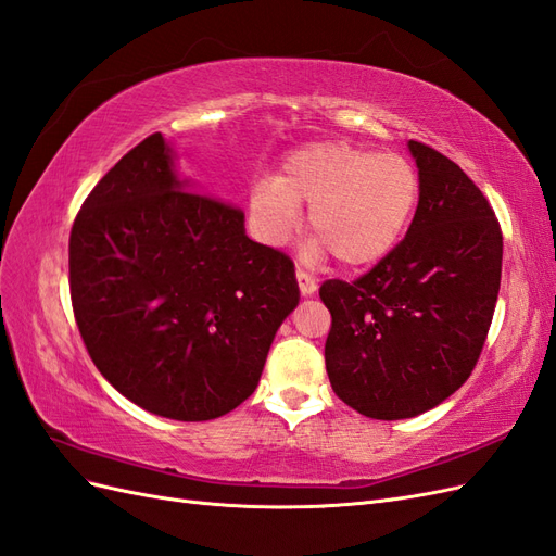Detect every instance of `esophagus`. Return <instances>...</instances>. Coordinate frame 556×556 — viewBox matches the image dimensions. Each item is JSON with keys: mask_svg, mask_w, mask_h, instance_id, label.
<instances>
[{"mask_svg": "<svg viewBox=\"0 0 556 556\" xmlns=\"http://www.w3.org/2000/svg\"><path fill=\"white\" fill-rule=\"evenodd\" d=\"M296 282H299V292L304 296H311L317 290V280L304 271V268H296Z\"/></svg>", "mask_w": 556, "mask_h": 556, "instance_id": "esophagus-1", "label": "esophagus"}]
</instances>
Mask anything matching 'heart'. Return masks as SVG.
Wrapping results in <instances>:
<instances>
[{
	"label": "heart",
	"mask_w": 556,
	"mask_h": 556,
	"mask_svg": "<svg viewBox=\"0 0 556 556\" xmlns=\"http://www.w3.org/2000/svg\"><path fill=\"white\" fill-rule=\"evenodd\" d=\"M417 199L419 176L408 157L319 141L292 150L278 178L252 182L248 213L255 237L278 248L299 229V206H308V225L317 233L308 255L329 248L348 266H368L399 243Z\"/></svg>",
	"instance_id": "1"
}]
</instances>
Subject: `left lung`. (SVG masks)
Returning <instances> with one entry per match:
<instances>
[{"mask_svg":"<svg viewBox=\"0 0 556 556\" xmlns=\"http://www.w3.org/2000/svg\"><path fill=\"white\" fill-rule=\"evenodd\" d=\"M419 201L406 239L357 280H325V362L336 396L374 419L439 406L473 371L501 285L490 201L450 157L408 141Z\"/></svg>","mask_w":556,"mask_h":556,"instance_id":"obj_1","label":"left lung"}]
</instances>
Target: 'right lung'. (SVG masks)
<instances>
[{
	"instance_id": "add662e5",
	"label": "right lung",
	"mask_w": 556,
	"mask_h": 556,
	"mask_svg": "<svg viewBox=\"0 0 556 556\" xmlns=\"http://www.w3.org/2000/svg\"><path fill=\"white\" fill-rule=\"evenodd\" d=\"M192 190L150 134L94 185L70 237L90 359L131 403L178 422L241 406L299 304L292 260L248 239L241 208Z\"/></svg>"
}]
</instances>
